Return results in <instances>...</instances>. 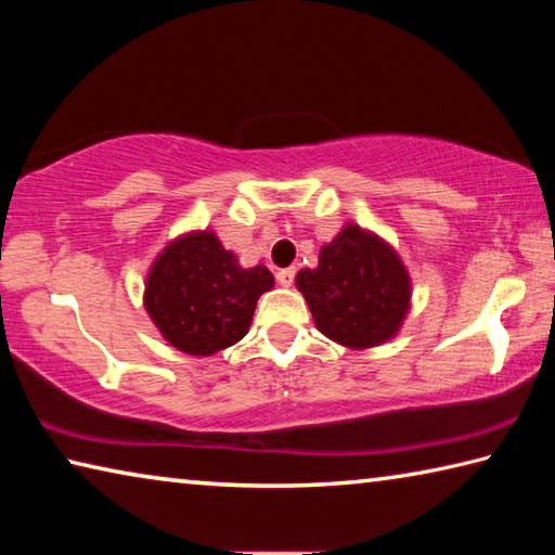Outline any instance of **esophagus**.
Listing matches in <instances>:
<instances>
[{"label": "esophagus", "mask_w": 555, "mask_h": 555, "mask_svg": "<svg viewBox=\"0 0 555 555\" xmlns=\"http://www.w3.org/2000/svg\"><path fill=\"white\" fill-rule=\"evenodd\" d=\"M294 276H296V269L294 267H288V269H281L279 274H276V281L284 288H288L291 284H294Z\"/></svg>", "instance_id": "1"}]
</instances>
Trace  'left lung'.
I'll return each mask as SVG.
<instances>
[{
	"label": "left lung",
	"instance_id": "obj_1",
	"mask_svg": "<svg viewBox=\"0 0 555 555\" xmlns=\"http://www.w3.org/2000/svg\"><path fill=\"white\" fill-rule=\"evenodd\" d=\"M296 288L313 323L333 343L370 350L399 335L411 311V276L399 251L377 232L345 222L321 247L315 269H300Z\"/></svg>",
	"mask_w": 555,
	"mask_h": 555
}]
</instances>
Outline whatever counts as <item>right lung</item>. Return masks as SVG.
I'll use <instances>...</instances> for the list:
<instances>
[{
	"label": "right lung",
	"mask_w": 555,
	"mask_h": 555,
	"mask_svg": "<svg viewBox=\"0 0 555 555\" xmlns=\"http://www.w3.org/2000/svg\"><path fill=\"white\" fill-rule=\"evenodd\" d=\"M274 288L267 267L244 269L212 230L166 242L149 267L144 308L178 352L210 357L247 335L261 294Z\"/></svg>",
	"instance_id": "add662e5"
}]
</instances>
